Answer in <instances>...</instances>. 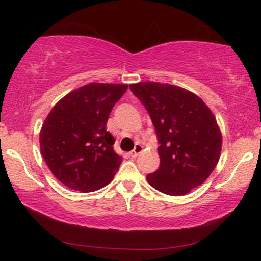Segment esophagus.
Here are the masks:
<instances>
[{
	"label": "esophagus",
	"instance_id": "1",
	"mask_svg": "<svg viewBox=\"0 0 261 261\" xmlns=\"http://www.w3.org/2000/svg\"><path fill=\"white\" fill-rule=\"evenodd\" d=\"M142 149H144V147H142L141 144H135V147L133 151L129 152V155L132 156V158H135V156H138L140 153L142 152Z\"/></svg>",
	"mask_w": 261,
	"mask_h": 261
}]
</instances>
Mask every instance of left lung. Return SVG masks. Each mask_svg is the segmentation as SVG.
I'll use <instances>...</instances> for the list:
<instances>
[{
  "label": "left lung",
  "instance_id": "obj_1",
  "mask_svg": "<svg viewBox=\"0 0 261 261\" xmlns=\"http://www.w3.org/2000/svg\"><path fill=\"white\" fill-rule=\"evenodd\" d=\"M147 110L158 138L159 169L147 174L163 194L187 195L201 185L217 165L222 135L208 106L177 85L158 82L130 84Z\"/></svg>",
  "mask_w": 261,
  "mask_h": 261
}]
</instances>
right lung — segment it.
<instances>
[{"instance_id": "obj_1", "label": "right lung", "mask_w": 261, "mask_h": 261, "mask_svg": "<svg viewBox=\"0 0 261 261\" xmlns=\"http://www.w3.org/2000/svg\"><path fill=\"white\" fill-rule=\"evenodd\" d=\"M127 84L90 83L53 107L40 130V152L59 181L81 192L109 184L122 163L107 121Z\"/></svg>"}]
</instances>
